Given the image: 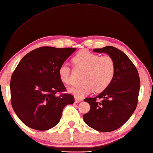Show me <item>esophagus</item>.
Listing matches in <instances>:
<instances>
[{"label": "esophagus", "mask_w": 153, "mask_h": 153, "mask_svg": "<svg viewBox=\"0 0 153 153\" xmlns=\"http://www.w3.org/2000/svg\"><path fill=\"white\" fill-rule=\"evenodd\" d=\"M74 100H75V102H76V103H79V102H82V99L78 98H76V97L74 98Z\"/></svg>", "instance_id": "34e87169"}]
</instances>
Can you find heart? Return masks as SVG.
Masks as SVG:
<instances>
[{"label": "heart", "instance_id": "b5f03b06", "mask_svg": "<svg viewBox=\"0 0 153 153\" xmlns=\"http://www.w3.org/2000/svg\"><path fill=\"white\" fill-rule=\"evenodd\" d=\"M75 66L85 70L82 80L85 82L69 88V92L78 98H82L93 91L101 92L111 85L116 73V63L111 56H100L87 50H82L73 59ZM59 79L63 83H70L71 68L66 63L58 69Z\"/></svg>", "mask_w": 153, "mask_h": 153}]
</instances>
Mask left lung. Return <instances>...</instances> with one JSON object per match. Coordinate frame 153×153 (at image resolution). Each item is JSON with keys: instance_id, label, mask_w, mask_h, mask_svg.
I'll return each instance as SVG.
<instances>
[{"instance_id": "8db88e82", "label": "left lung", "mask_w": 153, "mask_h": 153, "mask_svg": "<svg viewBox=\"0 0 153 153\" xmlns=\"http://www.w3.org/2000/svg\"><path fill=\"white\" fill-rule=\"evenodd\" d=\"M93 51L111 56L116 63V73L106 89L94 98L84 100L90 104V110L83 115V119L92 129L110 132L122 126L135 110L140 89L139 73L129 58L113 46Z\"/></svg>"}]
</instances>
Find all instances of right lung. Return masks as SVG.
Instances as JSON below:
<instances>
[{
	"mask_svg": "<svg viewBox=\"0 0 153 153\" xmlns=\"http://www.w3.org/2000/svg\"><path fill=\"white\" fill-rule=\"evenodd\" d=\"M76 48L42 47L26 54L10 80L11 104L16 114L30 128L45 131L61 120L63 108L74 102L59 79V67Z\"/></svg>",
	"mask_w": 153,
	"mask_h": 153,
	"instance_id": "obj_1",
	"label": "right lung"
}]
</instances>
